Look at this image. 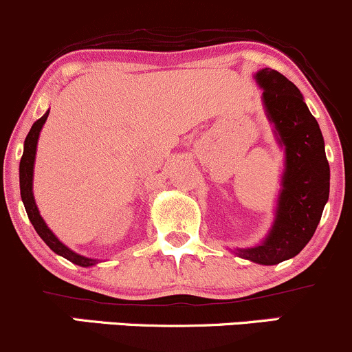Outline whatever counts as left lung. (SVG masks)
Here are the masks:
<instances>
[{
  "mask_svg": "<svg viewBox=\"0 0 352 352\" xmlns=\"http://www.w3.org/2000/svg\"><path fill=\"white\" fill-rule=\"evenodd\" d=\"M279 142L285 146V172L274 227L264 244L237 249L241 257L274 265L297 256L314 235L329 199V164L324 138L294 83L270 68L256 75Z\"/></svg>",
  "mask_w": 352,
  "mask_h": 352,
  "instance_id": "8db88e82",
  "label": "left lung"
}]
</instances>
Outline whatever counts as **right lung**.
I'll return each instance as SVG.
<instances>
[{"label": "right lung", "mask_w": 352, "mask_h": 352, "mask_svg": "<svg viewBox=\"0 0 352 352\" xmlns=\"http://www.w3.org/2000/svg\"><path fill=\"white\" fill-rule=\"evenodd\" d=\"M50 111H46L41 118H38L36 122L33 123L32 130L30 133L26 135L25 140V150H23V157L21 162H19V190H21V200L25 204L26 214H28L30 222L33 223L34 230H36L38 235L45 241V244L56 252L58 256L68 258L69 262L76 265H82V267H90V265H95L96 261L95 258H88L80 256V254L73 252L69 250L67 245L61 244L60 241L55 237V234L46 227L45 220L41 219L40 212H38L36 204H34L33 199V164H34V153H36V144H38V137H40V130L43 126V123L48 118Z\"/></svg>", "instance_id": "1"}]
</instances>
